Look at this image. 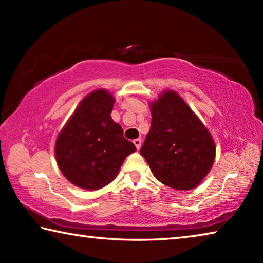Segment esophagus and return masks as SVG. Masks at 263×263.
Masks as SVG:
<instances>
[{"mask_svg": "<svg viewBox=\"0 0 263 263\" xmlns=\"http://www.w3.org/2000/svg\"><path fill=\"white\" fill-rule=\"evenodd\" d=\"M133 144H135L137 149H139L141 147V139H135L133 140Z\"/></svg>", "mask_w": 263, "mask_h": 263, "instance_id": "1", "label": "esophagus"}]
</instances>
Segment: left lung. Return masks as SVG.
I'll use <instances>...</instances> for the list:
<instances>
[{"mask_svg":"<svg viewBox=\"0 0 263 263\" xmlns=\"http://www.w3.org/2000/svg\"><path fill=\"white\" fill-rule=\"evenodd\" d=\"M152 122L140 154L161 183L176 190L197 186L215 161L210 132L185 102L168 90L151 104Z\"/></svg>","mask_w":263,"mask_h":263,"instance_id":"8db88e82","label":"left lung"}]
</instances>
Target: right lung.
Wrapping results in <instances>:
<instances>
[{
	"instance_id": "add662e5",
	"label": "right lung",
	"mask_w": 263,
	"mask_h": 263,
	"mask_svg": "<svg viewBox=\"0 0 263 263\" xmlns=\"http://www.w3.org/2000/svg\"><path fill=\"white\" fill-rule=\"evenodd\" d=\"M114 96L104 89L84 97L55 142L62 174L79 188L96 190L112 181L136 146L111 119Z\"/></svg>"
}]
</instances>
